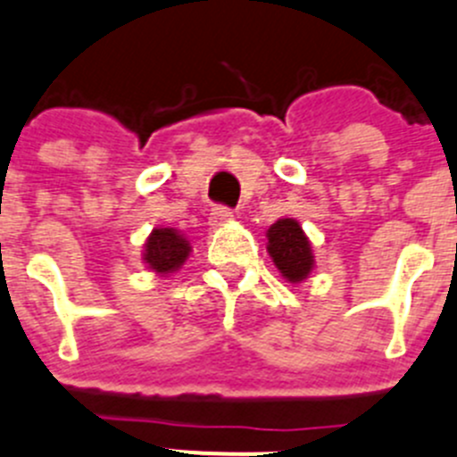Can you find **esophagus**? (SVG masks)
<instances>
[{
	"label": "esophagus",
	"instance_id": "esophagus-1",
	"mask_svg": "<svg viewBox=\"0 0 457 457\" xmlns=\"http://www.w3.org/2000/svg\"><path fill=\"white\" fill-rule=\"evenodd\" d=\"M232 219H234L232 209L225 207V204H216V207L212 209V214H209V225H212V228H220V225L229 223Z\"/></svg>",
	"mask_w": 457,
	"mask_h": 457
}]
</instances>
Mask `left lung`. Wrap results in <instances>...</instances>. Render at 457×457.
Instances as JSON below:
<instances>
[{"label":"left lung","instance_id":"8db88e82","mask_svg":"<svg viewBox=\"0 0 457 457\" xmlns=\"http://www.w3.org/2000/svg\"><path fill=\"white\" fill-rule=\"evenodd\" d=\"M268 253L288 281H302L313 268L309 238L297 220L281 219L268 229Z\"/></svg>","mask_w":457,"mask_h":457}]
</instances>
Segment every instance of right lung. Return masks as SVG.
<instances>
[{"instance_id": "1", "label": "right lung", "mask_w": 457, "mask_h": 457, "mask_svg": "<svg viewBox=\"0 0 457 457\" xmlns=\"http://www.w3.org/2000/svg\"><path fill=\"white\" fill-rule=\"evenodd\" d=\"M187 257H189V243L176 229L160 228L148 237L144 262L160 275L180 268Z\"/></svg>"}]
</instances>
